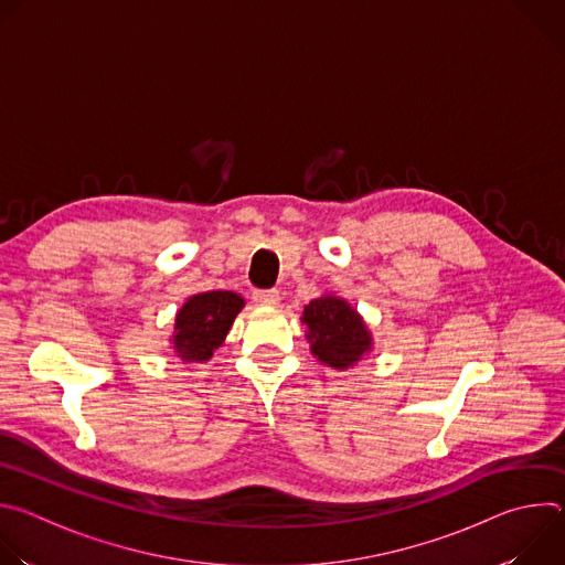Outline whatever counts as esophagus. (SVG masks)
Returning <instances> with one entry per match:
<instances>
[{"label":"esophagus","mask_w":565,"mask_h":565,"mask_svg":"<svg viewBox=\"0 0 565 565\" xmlns=\"http://www.w3.org/2000/svg\"><path fill=\"white\" fill-rule=\"evenodd\" d=\"M253 299L257 301V303H264V306H275V303H279V290H275V288H268V290H255L253 292Z\"/></svg>","instance_id":"34e87169"}]
</instances>
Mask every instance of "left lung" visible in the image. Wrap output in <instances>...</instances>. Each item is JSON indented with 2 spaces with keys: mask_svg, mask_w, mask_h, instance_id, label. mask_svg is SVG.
Here are the masks:
<instances>
[{
  "mask_svg": "<svg viewBox=\"0 0 565 565\" xmlns=\"http://www.w3.org/2000/svg\"><path fill=\"white\" fill-rule=\"evenodd\" d=\"M303 324L315 358L333 369H347L371 349V335L360 315L338 297H319L303 308Z\"/></svg>",
  "mask_w": 565,
  "mask_h": 565,
  "instance_id": "left-lung-1",
  "label": "left lung"
}]
</instances>
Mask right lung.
I'll return each mask as SVG.
<instances>
[{
  "mask_svg": "<svg viewBox=\"0 0 565 565\" xmlns=\"http://www.w3.org/2000/svg\"><path fill=\"white\" fill-rule=\"evenodd\" d=\"M244 299L230 290L201 292L188 299L177 315L174 349L183 360H210L221 347Z\"/></svg>",
  "mask_w": 565,
  "mask_h": 565,
  "instance_id": "add662e5",
  "label": "right lung"
}]
</instances>
